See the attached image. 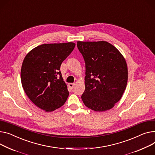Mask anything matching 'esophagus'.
Instances as JSON below:
<instances>
[{
  "instance_id": "1",
  "label": "esophagus",
  "mask_w": 155,
  "mask_h": 155,
  "mask_svg": "<svg viewBox=\"0 0 155 155\" xmlns=\"http://www.w3.org/2000/svg\"><path fill=\"white\" fill-rule=\"evenodd\" d=\"M74 85H75V84L74 83H70L68 84V87L70 88H73L74 87Z\"/></svg>"
}]
</instances>
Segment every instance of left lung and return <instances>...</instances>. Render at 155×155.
<instances>
[{"label": "left lung", "instance_id": "left-lung-1", "mask_svg": "<svg viewBox=\"0 0 155 155\" xmlns=\"http://www.w3.org/2000/svg\"><path fill=\"white\" fill-rule=\"evenodd\" d=\"M77 47L85 62V105L96 111L111 109L121 98L128 80L126 61L105 41L79 42Z\"/></svg>", "mask_w": 155, "mask_h": 155}]
</instances>
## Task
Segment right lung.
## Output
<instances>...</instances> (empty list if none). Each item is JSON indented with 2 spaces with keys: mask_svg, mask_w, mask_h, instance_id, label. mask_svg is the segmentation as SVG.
<instances>
[{
  "mask_svg": "<svg viewBox=\"0 0 155 155\" xmlns=\"http://www.w3.org/2000/svg\"><path fill=\"white\" fill-rule=\"evenodd\" d=\"M75 46L72 42L43 44L25 56L20 72L22 87L38 108L52 111L64 105L69 92L60 66Z\"/></svg>",
  "mask_w": 155,
  "mask_h": 155,
  "instance_id": "right-lung-1",
  "label": "right lung"
}]
</instances>
